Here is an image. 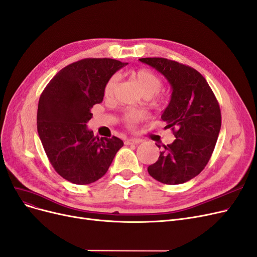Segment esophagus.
<instances>
[{
    "label": "esophagus",
    "instance_id": "1",
    "mask_svg": "<svg viewBox=\"0 0 257 257\" xmlns=\"http://www.w3.org/2000/svg\"><path fill=\"white\" fill-rule=\"evenodd\" d=\"M141 141L143 140H140V139H137V138H130V139H126L125 140V145H138V144H140Z\"/></svg>",
    "mask_w": 257,
    "mask_h": 257
}]
</instances>
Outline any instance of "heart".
Returning <instances> with one entry per match:
<instances>
[{
	"label": "heart",
	"instance_id": "heart-1",
	"mask_svg": "<svg viewBox=\"0 0 257 257\" xmlns=\"http://www.w3.org/2000/svg\"><path fill=\"white\" fill-rule=\"evenodd\" d=\"M135 81L140 86L141 90L144 91L145 95L150 98L156 94L163 86V79L161 76L157 75L155 72L151 71L149 69H139L137 71L133 73ZM119 77L117 74L111 75L107 82L105 83L103 88V94L105 98H111L116 86L118 84ZM157 95V94H156ZM146 118V114L143 111L135 110V109H127L124 111L122 116V122L124 123V125L128 128H134L138 123Z\"/></svg>",
	"mask_w": 257,
	"mask_h": 257
}]
</instances>
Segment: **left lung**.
I'll return each mask as SVG.
<instances>
[{
    "instance_id": "8db88e82",
    "label": "left lung",
    "mask_w": 257,
    "mask_h": 257,
    "mask_svg": "<svg viewBox=\"0 0 257 257\" xmlns=\"http://www.w3.org/2000/svg\"><path fill=\"white\" fill-rule=\"evenodd\" d=\"M139 60L155 68L172 87L171 100L162 119L175 140L163 146L158 161L148 167V172L164 184H183L204 169L214 152L221 127L219 103L196 69L162 57Z\"/></svg>"
}]
</instances>
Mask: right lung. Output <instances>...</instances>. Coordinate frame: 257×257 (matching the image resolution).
Instances as JSON below:
<instances>
[{
	"mask_svg": "<svg viewBox=\"0 0 257 257\" xmlns=\"http://www.w3.org/2000/svg\"><path fill=\"white\" fill-rule=\"evenodd\" d=\"M127 63L111 58H85L63 68L42 91L37 130L55 171L65 180L87 185L107 172L123 141L94 136L86 123L90 109L103 101L107 79Z\"/></svg>",
	"mask_w": 257,
	"mask_h": 257,
	"instance_id": "obj_1",
	"label": "right lung"
}]
</instances>
